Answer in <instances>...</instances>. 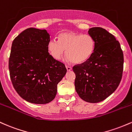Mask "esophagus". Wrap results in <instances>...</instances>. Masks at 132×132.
I'll use <instances>...</instances> for the list:
<instances>
[{"instance_id": "esophagus-1", "label": "esophagus", "mask_w": 132, "mask_h": 132, "mask_svg": "<svg viewBox=\"0 0 132 132\" xmlns=\"http://www.w3.org/2000/svg\"><path fill=\"white\" fill-rule=\"evenodd\" d=\"M66 69H67V70L68 71H70V70H72V67H70V66L66 65Z\"/></svg>"}]
</instances>
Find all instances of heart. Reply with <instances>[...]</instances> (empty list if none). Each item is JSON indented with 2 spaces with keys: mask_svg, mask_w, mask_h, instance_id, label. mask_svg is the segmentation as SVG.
I'll use <instances>...</instances> for the list:
<instances>
[{
  "mask_svg": "<svg viewBox=\"0 0 132 132\" xmlns=\"http://www.w3.org/2000/svg\"><path fill=\"white\" fill-rule=\"evenodd\" d=\"M95 46V40L91 35L69 32L60 34L59 40H50L47 48L55 60H60L66 50L68 60H72L75 63H81L91 57Z\"/></svg>",
  "mask_w": 132,
  "mask_h": 132,
  "instance_id": "obj_1",
  "label": "heart"
}]
</instances>
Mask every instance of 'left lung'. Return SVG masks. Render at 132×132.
<instances>
[{
	"instance_id": "8db88e82",
	"label": "left lung",
	"mask_w": 132,
	"mask_h": 132,
	"mask_svg": "<svg viewBox=\"0 0 132 132\" xmlns=\"http://www.w3.org/2000/svg\"><path fill=\"white\" fill-rule=\"evenodd\" d=\"M95 40V50L85 62L73 67L75 87L84 101L98 103L113 94L122 80L123 54L120 43L101 27L89 29Z\"/></svg>"
}]
</instances>
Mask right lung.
I'll return each mask as SVG.
<instances>
[{
	"instance_id": "obj_1",
	"label": "right lung",
	"mask_w": 132,
	"mask_h": 132,
	"mask_svg": "<svg viewBox=\"0 0 132 132\" xmlns=\"http://www.w3.org/2000/svg\"><path fill=\"white\" fill-rule=\"evenodd\" d=\"M46 30L29 28L15 38L9 60L14 88L22 98L35 104L52 101L67 69L48 53Z\"/></svg>"
}]
</instances>
